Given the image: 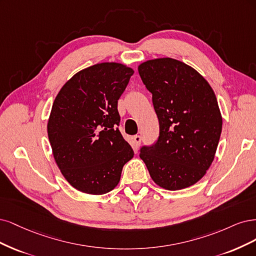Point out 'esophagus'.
Returning a JSON list of instances; mask_svg holds the SVG:
<instances>
[{"label": "esophagus", "mask_w": 256, "mask_h": 256, "mask_svg": "<svg viewBox=\"0 0 256 256\" xmlns=\"http://www.w3.org/2000/svg\"><path fill=\"white\" fill-rule=\"evenodd\" d=\"M133 142H134L135 146H136V148H138V146H139V144H140V142H142V137H140L139 135L134 136V137H133Z\"/></svg>", "instance_id": "1"}]
</instances>
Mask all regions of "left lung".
Wrapping results in <instances>:
<instances>
[{
    "mask_svg": "<svg viewBox=\"0 0 256 256\" xmlns=\"http://www.w3.org/2000/svg\"><path fill=\"white\" fill-rule=\"evenodd\" d=\"M152 94L160 122L158 142L140 149L154 182L167 190L196 184L215 158L222 130L217 98L201 74L182 62L164 57L138 66Z\"/></svg>",
    "mask_w": 256,
    "mask_h": 256,
    "instance_id": "1",
    "label": "left lung"
}]
</instances>
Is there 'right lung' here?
<instances>
[{"instance_id": "1", "label": "right lung", "mask_w": 256, "mask_h": 256, "mask_svg": "<svg viewBox=\"0 0 256 256\" xmlns=\"http://www.w3.org/2000/svg\"><path fill=\"white\" fill-rule=\"evenodd\" d=\"M133 74L119 62L96 64L74 74L55 98L48 140L62 174L82 192H110L133 158L118 128V100Z\"/></svg>"}]
</instances>
